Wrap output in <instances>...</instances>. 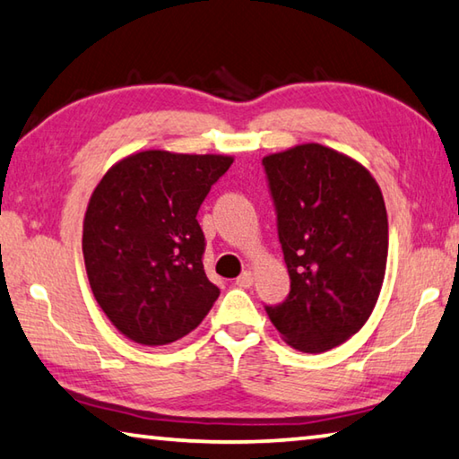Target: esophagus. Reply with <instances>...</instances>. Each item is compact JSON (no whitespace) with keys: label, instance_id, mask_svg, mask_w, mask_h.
Returning a JSON list of instances; mask_svg holds the SVG:
<instances>
[{"label":"esophagus","instance_id":"esophagus-1","mask_svg":"<svg viewBox=\"0 0 459 459\" xmlns=\"http://www.w3.org/2000/svg\"><path fill=\"white\" fill-rule=\"evenodd\" d=\"M237 285L238 287H251L253 285V273H251V271H243V273H240L238 279H237Z\"/></svg>","mask_w":459,"mask_h":459}]
</instances>
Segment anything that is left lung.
<instances>
[{"instance_id":"left-lung-1","label":"left lung","mask_w":459,"mask_h":459,"mask_svg":"<svg viewBox=\"0 0 459 459\" xmlns=\"http://www.w3.org/2000/svg\"><path fill=\"white\" fill-rule=\"evenodd\" d=\"M291 291L267 307L285 344L320 354L354 336L385 281L386 208L360 161L320 143L263 158Z\"/></svg>"}]
</instances>
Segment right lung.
<instances>
[{
	"label": "right lung",
	"instance_id": "right-lung-1",
	"mask_svg": "<svg viewBox=\"0 0 459 459\" xmlns=\"http://www.w3.org/2000/svg\"><path fill=\"white\" fill-rule=\"evenodd\" d=\"M235 158L142 150L107 169L82 222V257L97 304L131 342L164 346L198 328L219 287L202 265L196 221Z\"/></svg>",
	"mask_w": 459,
	"mask_h": 459
}]
</instances>
